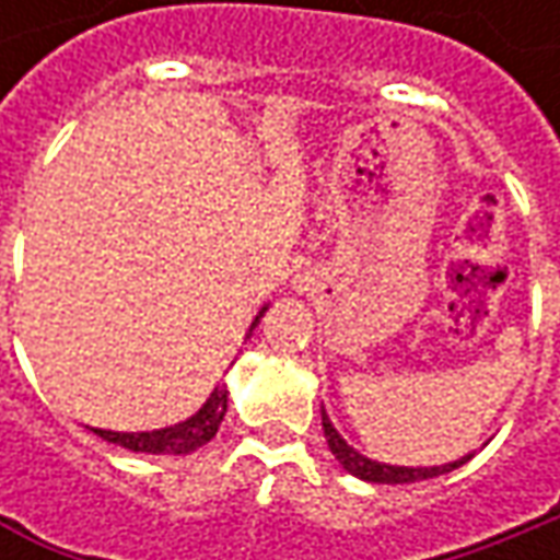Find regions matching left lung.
Segmentation results:
<instances>
[{"instance_id": "left-lung-1", "label": "left lung", "mask_w": 560, "mask_h": 560, "mask_svg": "<svg viewBox=\"0 0 560 560\" xmlns=\"http://www.w3.org/2000/svg\"><path fill=\"white\" fill-rule=\"evenodd\" d=\"M320 423H324V436H327V445H330V452L336 455V462L342 464L352 477L368 480V483H418V480L440 477V474H448V470H455V467H462V464L470 462V455H464V458H458V462L452 464H440V467H398V464L371 462V458H364L361 452H355L349 442L339 436V430L330 423L324 408H320Z\"/></svg>"}]
</instances>
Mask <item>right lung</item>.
Returning a JSON list of instances; mask_svg holds the SVG:
<instances>
[{
	"mask_svg": "<svg viewBox=\"0 0 560 560\" xmlns=\"http://www.w3.org/2000/svg\"><path fill=\"white\" fill-rule=\"evenodd\" d=\"M268 308H261L255 324L261 320V314ZM252 324V330H255ZM226 415V386H214L211 396L192 418L180 420L174 427H162V430H149V433H115V430H93L102 440L124 445L130 452H145V455H189L196 448H202L205 442L214 440L218 427Z\"/></svg>",
	"mask_w": 560,
	"mask_h": 560,
	"instance_id": "1",
	"label": "right lung"
}]
</instances>
